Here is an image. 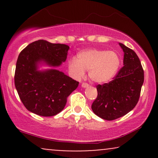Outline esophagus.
<instances>
[{
    "instance_id": "obj_1",
    "label": "esophagus",
    "mask_w": 158,
    "mask_h": 158,
    "mask_svg": "<svg viewBox=\"0 0 158 158\" xmlns=\"http://www.w3.org/2000/svg\"><path fill=\"white\" fill-rule=\"evenodd\" d=\"M88 86H89V85H88V83L83 82L82 84H81V87H82V88H88Z\"/></svg>"
}]
</instances>
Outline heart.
<instances>
[{
  "instance_id": "obj_1",
  "label": "heart",
  "mask_w": 158,
  "mask_h": 158,
  "mask_svg": "<svg viewBox=\"0 0 158 158\" xmlns=\"http://www.w3.org/2000/svg\"><path fill=\"white\" fill-rule=\"evenodd\" d=\"M120 64L121 58L116 51L90 49L79 52L77 59H70L68 70L76 79L84 77L85 70H89L88 74L92 81L104 84L116 77Z\"/></svg>"
}]
</instances>
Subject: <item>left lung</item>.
Here are the masks:
<instances>
[{
	"instance_id": "1",
	"label": "left lung",
	"mask_w": 158,
	"mask_h": 158,
	"mask_svg": "<svg viewBox=\"0 0 158 158\" xmlns=\"http://www.w3.org/2000/svg\"><path fill=\"white\" fill-rule=\"evenodd\" d=\"M119 44L124 52V66L113 80L97 85V97L91 106L94 113L106 120L119 118L135 108L144 81V72L136 52Z\"/></svg>"
}]
</instances>
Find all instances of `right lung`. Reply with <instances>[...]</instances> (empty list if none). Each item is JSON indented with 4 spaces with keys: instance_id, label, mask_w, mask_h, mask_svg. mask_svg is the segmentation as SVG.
Listing matches in <instances>:
<instances>
[{
    "instance_id": "add662e5",
    "label": "right lung",
    "mask_w": 158,
    "mask_h": 158,
    "mask_svg": "<svg viewBox=\"0 0 158 158\" xmlns=\"http://www.w3.org/2000/svg\"><path fill=\"white\" fill-rule=\"evenodd\" d=\"M69 46L38 40L20 52L15 72V85L27 110L42 117H52L64 109L67 98L79 82L56 70L66 61ZM39 64L52 66L38 70Z\"/></svg>"
}]
</instances>
